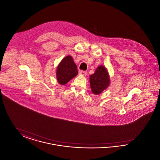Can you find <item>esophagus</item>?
<instances>
[{
  "mask_svg": "<svg viewBox=\"0 0 160 160\" xmlns=\"http://www.w3.org/2000/svg\"><path fill=\"white\" fill-rule=\"evenodd\" d=\"M79 74H80V75L83 76H86L87 75V72H86V71H80L79 72Z\"/></svg>",
  "mask_w": 160,
  "mask_h": 160,
  "instance_id": "34e87169",
  "label": "esophagus"
}]
</instances>
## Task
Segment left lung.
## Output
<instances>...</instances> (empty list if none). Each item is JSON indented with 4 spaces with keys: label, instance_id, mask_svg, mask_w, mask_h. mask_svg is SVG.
Returning a JSON list of instances; mask_svg holds the SVG:
<instances>
[{
    "label": "left lung",
    "instance_id": "8db88e82",
    "mask_svg": "<svg viewBox=\"0 0 160 160\" xmlns=\"http://www.w3.org/2000/svg\"><path fill=\"white\" fill-rule=\"evenodd\" d=\"M90 84L92 92L98 95L105 90L110 84V78L106 68L99 66L93 74L90 76Z\"/></svg>",
    "mask_w": 160,
    "mask_h": 160
}]
</instances>
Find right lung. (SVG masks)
<instances>
[{
    "mask_svg": "<svg viewBox=\"0 0 160 160\" xmlns=\"http://www.w3.org/2000/svg\"><path fill=\"white\" fill-rule=\"evenodd\" d=\"M78 74L76 64L71 56L64 58L56 70V77L59 83L64 85Z\"/></svg>",
    "mask_w": 160,
    "mask_h": 160,
    "instance_id": "right-lung-1",
    "label": "right lung"
}]
</instances>
